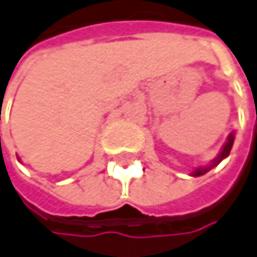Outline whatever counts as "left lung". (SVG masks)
<instances>
[{"instance_id": "8db88e82", "label": "left lung", "mask_w": 257, "mask_h": 257, "mask_svg": "<svg viewBox=\"0 0 257 257\" xmlns=\"http://www.w3.org/2000/svg\"><path fill=\"white\" fill-rule=\"evenodd\" d=\"M233 142H234V134L231 133L230 136H228V140H226V143L223 145V148H222V151H220V154H219V157H216L214 160H213V163L210 165V166H206V168H197L196 171H193L191 173V176H202V174H205L206 171H210L213 166H216V165H219L226 156L230 154V151H231V146H233Z\"/></svg>"}]
</instances>
